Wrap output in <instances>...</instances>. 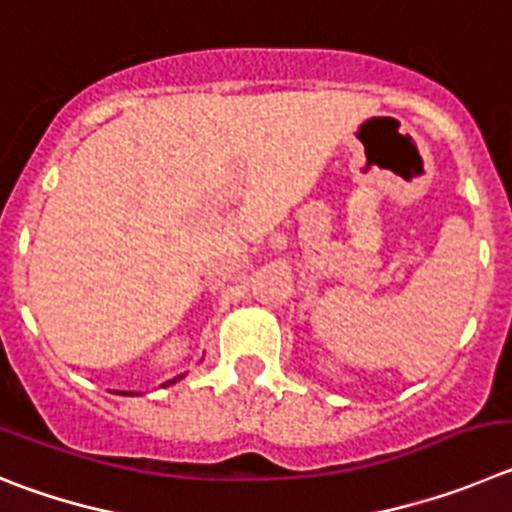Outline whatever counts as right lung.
Returning <instances> with one entry per match:
<instances>
[{
  "instance_id": "add662e5",
  "label": "right lung",
  "mask_w": 512,
  "mask_h": 512,
  "mask_svg": "<svg viewBox=\"0 0 512 512\" xmlns=\"http://www.w3.org/2000/svg\"><path fill=\"white\" fill-rule=\"evenodd\" d=\"M181 377H183V375H181ZM181 377H173V380L163 382V388H168V385H173V382H178V380H181ZM119 395H135V393H119Z\"/></svg>"
}]
</instances>
